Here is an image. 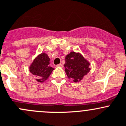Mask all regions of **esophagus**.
Instances as JSON below:
<instances>
[{
  "label": "esophagus",
  "instance_id": "34e87169",
  "mask_svg": "<svg viewBox=\"0 0 126 126\" xmlns=\"http://www.w3.org/2000/svg\"><path fill=\"white\" fill-rule=\"evenodd\" d=\"M56 66L58 67H63V63H59V64L57 65Z\"/></svg>",
  "mask_w": 126,
  "mask_h": 126
}]
</instances>
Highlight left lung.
<instances>
[{
    "instance_id": "left-lung-1",
    "label": "left lung",
    "mask_w": 126,
    "mask_h": 126,
    "mask_svg": "<svg viewBox=\"0 0 126 126\" xmlns=\"http://www.w3.org/2000/svg\"><path fill=\"white\" fill-rule=\"evenodd\" d=\"M65 60V72L68 78L73 79L75 83L82 80L91 70L90 63L79 53L70 52L66 56Z\"/></svg>"
}]
</instances>
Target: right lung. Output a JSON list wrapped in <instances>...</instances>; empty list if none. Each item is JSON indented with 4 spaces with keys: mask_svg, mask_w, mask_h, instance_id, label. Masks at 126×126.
<instances>
[{
    "mask_svg": "<svg viewBox=\"0 0 126 126\" xmlns=\"http://www.w3.org/2000/svg\"><path fill=\"white\" fill-rule=\"evenodd\" d=\"M50 59L48 54L42 53L38 54L31 63L29 71L36 77V80L43 83L49 78L51 72L54 69L49 66Z\"/></svg>",
    "mask_w": 126,
    "mask_h": 126,
    "instance_id": "obj_1",
    "label": "right lung"
}]
</instances>
